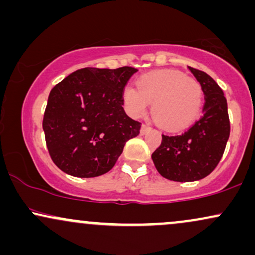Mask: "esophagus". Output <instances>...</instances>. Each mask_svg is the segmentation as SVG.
I'll use <instances>...</instances> for the list:
<instances>
[{
  "label": "esophagus",
  "instance_id": "1",
  "mask_svg": "<svg viewBox=\"0 0 255 255\" xmlns=\"http://www.w3.org/2000/svg\"><path fill=\"white\" fill-rule=\"evenodd\" d=\"M151 129V127H150V126H148V125H142L141 126V128H140V134H141V135H144V134H146V133H147V131L148 130H150Z\"/></svg>",
  "mask_w": 255,
  "mask_h": 255
}]
</instances>
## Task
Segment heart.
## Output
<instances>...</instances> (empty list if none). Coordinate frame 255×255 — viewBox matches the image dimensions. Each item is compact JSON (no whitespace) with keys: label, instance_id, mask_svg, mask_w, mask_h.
Masks as SVG:
<instances>
[{"label":"heart","instance_id":"heart-1","mask_svg":"<svg viewBox=\"0 0 255 255\" xmlns=\"http://www.w3.org/2000/svg\"><path fill=\"white\" fill-rule=\"evenodd\" d=\"M125 107L134 118L146 113L152 102V115L163 128L178 130L199 118L204 90L197 79L182 72L160 69L136 79V87L126 86L122 92Z\"/></svg>","mask_w":255,"mask_h":255}]
</instances>
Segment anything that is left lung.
<instances>
[{"label": "left lung", "instance_id": "1", "mask_svg": "<svg viewBox=\"0 0 255 255\" xmlns=\"http://www.w3.org/2000/svg\"><path fill=\"white\" fill-rule=\"evenodd\" d=\"M204 90V115L184 133L162 134V144L152 153L154 166L168 180L192 182L215 170L230 135L227 98L209 74L189 67Z\"/></svg>", "mask_w": 255, "mask_h": 255}]
</instances>
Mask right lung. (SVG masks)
<instances>
[{"mask_svg":"<svg viewBox=\"0 0 255 255\" xmlns=\"http://www.w3.org/2000/svg\"><path fill=\"white\" fill-rule=\"evenodd\" d=\"M137 69L87 67L50 91L43 118L52 162L75 177L101 176L113 169L141 124L125 113L122 92Z\"/></svg>","mask_w":255,"mask_h":255,"instance_id":"1","label":"right lung"}]
</instances>
